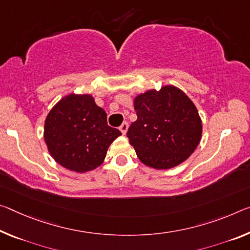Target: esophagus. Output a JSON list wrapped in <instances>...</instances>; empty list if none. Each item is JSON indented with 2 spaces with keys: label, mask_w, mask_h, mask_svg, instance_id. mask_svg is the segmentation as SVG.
Returning <instances> with one entry per match:
<instances>
[{
  "label": "esophagus",
  "mask_w": 250,
  "mask_h": 250,
  "mask_svg": "<svg viewBox=\"0 0 250 250\" xmlns=\"http://www.w3.org/2000/svg\"><path fill=\"white\" fill-rule=\"evenodd\" d=\"M128 124H126V122H124V124H122L121 125H120V131L122 132V134H125L126 133V131H128Z\"/></svg>",
  "instance_id": "34e87169"
}]
</instances>
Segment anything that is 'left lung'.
<instances>
[{
	"label": "left lung",
	"mask_w": 250,
	"mask_h": 250,
	"mask_svg": "<svg viewBox=\"0 0 250 250\" xmlns=\"http://www.w3.org/2000/svg\"><path fill=\"white\" fill-rule=\"evenodd\" d=\"M133 104L138 119L126 137L142 164L170 169L187 160L203 133L199 113L187 94L165 85L137 96Z\"/></svg>",
	"instance_id": "left-lung-1"
}]
</instances>
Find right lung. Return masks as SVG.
<instances>
[{"label":"right lung","instance_id":"1","mask_svg":"<svg viewBox=\"0 0 250 250\" xmlns=\"http://www.w3.org/2000/svg\"><path fill=\"white\" fill-rule=\"evenodd\" d=\"M121 136L106 124L105 111L91 94H69L46 116L44 141L53 159L69 170L86 172L99 167L110 145Z\"/></svg>","mask_w":250,"mask_h":250}]
</instances>
